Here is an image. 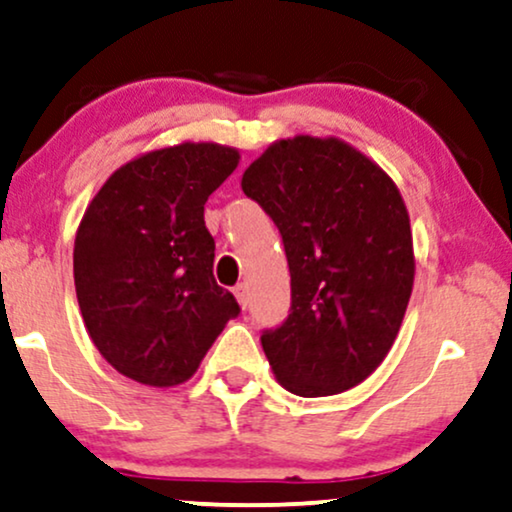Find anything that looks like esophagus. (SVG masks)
<instances>
[{
	"mask_svg": "<svg viewBox=\"0 0 512 512\" xmlns=\"http://www.w3.org/2000/svg\"><path fill=\"white\" fill-rule=\"evenodd\" d=\"M233 296H236V301L240 303V308H248V303H250V289H248V284H238L236 289H233Z\"/></svg>",
	"mask_w": 512,
	"mask_h": 512,
	"instance_id": "34e87169",
	"label": "esophagus"
}]
</instances>
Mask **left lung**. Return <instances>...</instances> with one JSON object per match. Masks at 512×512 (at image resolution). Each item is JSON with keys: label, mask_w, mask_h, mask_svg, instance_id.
<instances>
[{"label": "left lung", "mask_w": 512, "mask_h": 512, "mask_svg": "<svg viewBox=\"0 0 512 512\" xmlns=\"http://www.w3.org/2000/svg\"><path fill=\"white\" fill-rule=\"evenodd\" d=\"M240 187L272 216L291 313L262 334L281 387L327 397L368 378L395 344L414 289L409 211L395 180L337 137L269 144Z\"/></svg>", "instance_id": "left-lung-1"}]
</instances>
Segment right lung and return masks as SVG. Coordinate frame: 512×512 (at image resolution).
Returning <instances> with one entry per match:
<instances>
[{"label": "right lung", "instance_id": "add662e5", "mask_svg": "<svg viewBox=\"0 0 512 512\" xmlns=\"http://www.w3.org/2000/svg\"><path fill=\"white\" fill-rule=\"evenodd\" d=\"M238 163V149L216 142L163 146L117 168L88 202L74 240L76 301L125 378L185 383L240 313L216 284L204 226V204Z\"/></svg>", "mask_w": 512, "mask_h": 512}]
</instances>
